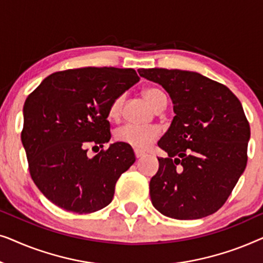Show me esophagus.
<instances>
[{"mask_svg":"<svg viewBox=\"0 0 263 263\" xmlns=\"http://www.w3.org/2000/svg\"><path fill=\"white\" fill-rule=\"evenodd\" d=\"M134 153H135L136 158H141V157L145 156V152H142V151H140V149H135Z\"/></svg>","mask_w":263,"mask_h":263,"instance_id":"1","label":"esophagus"}]
</instances>
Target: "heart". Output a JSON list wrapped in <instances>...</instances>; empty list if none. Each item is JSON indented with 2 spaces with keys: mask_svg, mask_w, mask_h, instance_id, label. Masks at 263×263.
<instances>
[{
  "mask_svg": "<svg viewBox=\"0 0 263 263\" xmlns=\"http://www.w3.org/2000/svg\"><path fill=\"white\" fill-rule=\"evenodd\" d=\"M143 98L154 110L166 100V97L160 89L149 87L143 91ZM123 96L117 97L111 103L109 107L110 118H117L121 114L122 104H123ZM160 134V129L156 125H136V124H124L116 130V139L118 141L127 143L135 148L145 149L156 140Z\"/></svg>",
  "mask_w": 263,
  "mask_h": 263,
  "instance_id": "obj_1",
  "label": "heart"
}]
</instances>
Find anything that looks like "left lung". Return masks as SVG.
<instances>
[{"label": "left lung", "mask_w": 263, "mask_h": 263, "mask_svg": "<svg viewBox=\"0 0 263 263\" xmlns=\"http://www.w3.org/2000/svg\"><path fill=\"white\" fill-rule=\"evenodd\" d=\"M159 84L174 104L175 117L158 146L167 153L149 182L157 211L179 220L217 212L246 170L250 127L238 98L196 71L139 69Z\"/></svg>", "instance_id": "8db88e82"}]
</instances>
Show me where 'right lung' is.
I'll use <instances>...</instances> for the list:
<instances>
[{"instance_id":"1","label":"right lung","mask_w":263,"mask_h":263,"mask_svg":"<svg viewBox=\"0 0 263 263\" xmlns=\"http://www.w3.org/2000/svg\"><path fill=\"white\" fill-rule=\"evenodd\" d=\"M139 80L132 68L69 69L49 75L27 97L21 141L32 179L56 206L82 214L112 201L134 151L123 142L92 158L87 151L110 141L111 103Z\"/></svg>"}]
</instances>
